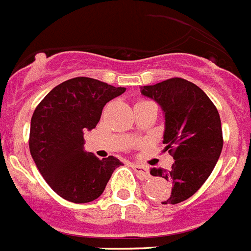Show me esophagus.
Returning <instances> with one entry per match:
<instances>
[{"label": "esophagus", "instance_id": "1", "mask_svg": "<svg viewBox=\"0 0 251 251\" xmlns=\"http://www.w3.org/2000/svg\"><path fill=\"white\" fill-rule=\"evenodd\" d=\"M133 170L136 171V174L138 175L139 178H150V171H148L147 166L141 165V163H133Z\"/></svg>", "mask_w": 251, "mask_h": 251}]
</instances>
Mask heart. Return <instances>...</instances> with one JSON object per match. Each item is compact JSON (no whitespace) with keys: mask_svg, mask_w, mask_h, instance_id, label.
Listing matches in <instances>:
<instances>
[{"mask_svg":"<svg viewBox=\"0 0 251 251\" xmlns=\"http://www.w3.org/2000/svg\"><path fill=\"white\" fill-rule=\"evenodd\" d=\"M139 103H142V101H139Z\"/></svg>","mask_w":251,"mask_h":251,"instance_id":"1","label":"heart"}]
</instances>
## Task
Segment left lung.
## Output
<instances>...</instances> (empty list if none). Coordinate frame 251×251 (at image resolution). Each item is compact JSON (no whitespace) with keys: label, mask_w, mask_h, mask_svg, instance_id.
<instances>
[{"label":"left lung","mask_w":251,"mask_h":251,"mask_svg":"<svg viewBox=\"0 0 251 251\" xmlns=\"http://www.w3.org/2000/svg\"><path fill=\"white\" fill-rule=\"evenodd\" d=\"M141 93L161 106L163 145L175 159L170 171L153 167L151 175L172 183V194L163 205L182 202L203 185L220 157V115L203 90L181 77L141 86Z\"/></svg>","instance_id":"1"}]
</instances>
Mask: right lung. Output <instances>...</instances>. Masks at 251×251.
<instances>
[{"mask_svg": "<svg viewBox=\"0 0 251 251\" xmlns=\"http://www.w3.org/2000/svg\"><path fill=\"white\" fill-rule=\"evenodd\" d=\"M126 92L92 77L59 84L36 106L30 127V152L40 174L59 196L75 203L103 194L117 167L109 156L99 159L84 150V132L100 121L104 105Z\"/></svg>", "mask_w": 251, "mask_h": 251, "instance_id": "right-lung-1", "label": "right lung"}]
</instances>
